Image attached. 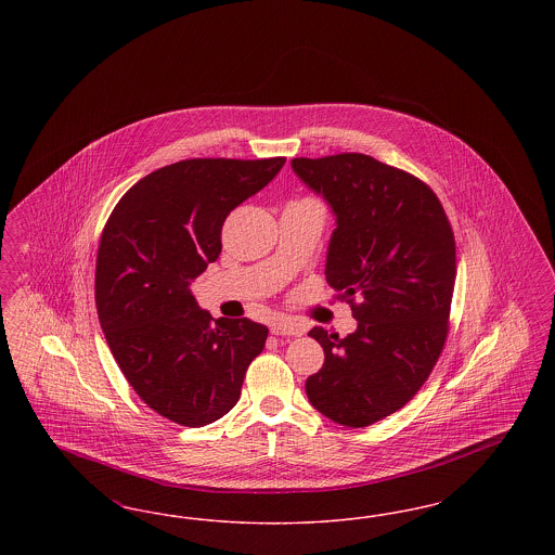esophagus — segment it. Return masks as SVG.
<instances>
[{
  "label": "esophagus",
  "instance_id": "1",
  "mask_svg": "<svg viewBox=\"0 0 555 555\" xmlns=\"http://www.w3.org/2000/svg\"><path fill=\"white\" fill-rule=\"evenodd\" d=\"M306 328L297 322H291L285 318H276L272 324H270V333L272 335H283V337H299Z\"/></svg>",
  "mask_w": 555,
  "mask_h": 555
}]
</instances>
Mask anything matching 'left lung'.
I'll list each match as a JSON object with an SVG mask.
<instances>
[{
	"label": "left lung",
	"instance_id": "1",
	"mask_svg": "<svg viewBox=\"0 0 555 555\" xmlns=\"http://www.w3.org/2000/svg\"><path fill=\"white\" fill-rule=\"evenodd\" d=\"M337 214L326 281L358 331L314 326L324 364L306 393L333 423L362 428L401 410L426 383L449 333L455 238L435 191L366 154L291 159Z\"/></svg>",
	"mask_w": 555,
	"mask_h": 555
}]
</instances>
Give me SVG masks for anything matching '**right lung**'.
<instances>
[{
    "instance_id": "right-lung-1",
    "label": "right lung",
    "mask_w": 555,
    "mask_h": 555,
    "mask_svg": "<svg viewBox=\"0 0 555 555\" xmlns=\"http://www.w3.org/2000/svg\"><path fill=\"white\" fill-rule=\"evenodd\" d=\"M283 164L181 159L134 183L107 218L95 262L100 324L134 393L172 423L222 418L264 349V324L214 320L189 285L218 258L227 216Z\"/></svg>"
}]
</instances>
